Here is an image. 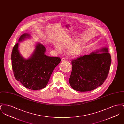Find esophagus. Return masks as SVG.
Returning a JSON list of instances; mask_svg holds the SVG:
<instances>
[{
	"label": "esophagus",
	"mask_w": 124,
	"mask_h": 124,
	"mask_svg": "<svg viewBox=\"0 0 124 124\" xmlns=\"http://www.w3.org/2000/svg\"><path fill=\"white\" fill-rule=\"evenodd\" d=\"M66 60V59L65 58H63L62 59H61V61H65Z\"/></svg>",
	"instance_id": "1"
}]
</instances>
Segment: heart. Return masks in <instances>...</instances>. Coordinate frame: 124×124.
Instances as JSON below:
<instances>
[{"mask_svg":"<svg viewBox=\"0 0 124 124\" xmlns=\"http://www.w3.org/2000/svg\"><path fill=\"white\" fill-rule=\"evenodd\" d=\"M71 44V40L69 38H66L60 39L59 41V46L55 45L56 50L59 53L62 51V48L69 47ZM71 46V45H70ZM68 49V53L71 56H77L79 55L81 51V45L80 42H75L71 45Z\"/></svg>","mask_w":124,"mask_h":124,"instance_id":"heart-1","label":"heart"}]
</instances>
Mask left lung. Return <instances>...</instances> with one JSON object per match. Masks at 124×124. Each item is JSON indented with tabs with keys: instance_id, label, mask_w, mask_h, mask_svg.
Instances as JSON below:
<instances>
[{
	"instance_id": "left-lung-1",
	"label": "left lung",
	"mask_w": 124,
	"mask_h": 124,
	"mask_svg": "<svg viewBox=\"0 0 124 124\" xmlns=\"http://www.w3.org/2000/svg\"><path fill=\"white\" fill-rule=\"evenodd\" d=\"M111 61L106 47L72 60L69 79L72 88L79 92H88L102 85L109 73Z\"/></svg>"
}]
</instances>
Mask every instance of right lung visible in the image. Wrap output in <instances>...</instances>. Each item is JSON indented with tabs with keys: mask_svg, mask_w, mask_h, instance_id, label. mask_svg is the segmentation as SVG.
I'll list each match as a JSON object with an SVG mask.
<instances>
[{
	"mask_svg": "<svg viewBox=\"0 0 124 124\" xmlns=\"http://www.w3.org/2000/svg\"><path fill=\"white\" fill-rule=\"evenodd\" d=\"M30 37L29 34H23L20 37L18 42ZM18 46V43L14 45L11 55L12 68L15 78L29 89L37 90L45 88L53 70L59 64L60 58L45 55L46 48L38 43L31 56L25 59L19 53Z\"/></svg>",
	"mask_w": 124,
	"mask_h": 124,
	"instance_id": "1",
	"label": "right lung"
}]
</instances>
